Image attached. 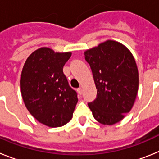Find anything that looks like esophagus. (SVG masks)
Instances as JSON below:
<instances>
[{
    "label": "esophagus",
    "instance_id": "1",
    "mask_svg": "<svg viewBox=\"0 0 159 159\" xmlns=\"http://www.w3.org/2000/svg\"><path fill=\"white\" fill-rule=\"evenodd\" d=\"M77 92H78V93L80 94V95H82V93H83V88H79L78 89H77Z\"/></svg>",
    "mask_w": 159,
    "mask_h": 159
}]
</instances>
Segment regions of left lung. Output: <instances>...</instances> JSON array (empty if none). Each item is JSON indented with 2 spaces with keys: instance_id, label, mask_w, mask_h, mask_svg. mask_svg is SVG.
Instances as JSON below:
<instances>
[{
  "instance_id": "1",
  "label": "left lung",
  "mask_w": 159,
  "mask_h": 159,
  "mask_svg": "<svg viewBox=\"0 0 159 159\" xmlns=\"http://www.w3.org/2000/svg\"><path fill=\"white\" fill-rule=\"evenodd\" d=\"M97 89L88 102L94 118L103 125L121 121L131 110L139 89V71L133 55L123 44L107 40L84 52Z\"/></svg>"
}]
</instances>
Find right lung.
<instances>
[{"label":"right lung","instance_id":"obj_1","mask_svg":"<svg viewBox=\"0 0 159 159\" xmlns=\"http://www.w3.org/2000/svg\"><path fill=\"white\" fill-rule=\"evenodd\" d=\"M71 52L40 48L28 57L20 77L25 107L37 121L50 127H62L72 118L77 93L63 72Z\"/></svg>","mask_w":159,"mask_h":159}]
</instances>
